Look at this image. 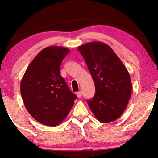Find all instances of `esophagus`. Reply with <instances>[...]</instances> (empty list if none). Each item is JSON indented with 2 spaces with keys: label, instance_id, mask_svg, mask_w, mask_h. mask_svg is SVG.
Instances as JSON below:
<instances>
[{
  "label": "esophagus",
  "instance_id": "34e87169",
  "mask_svg": "<svg viewBox=\"0 0 158 158\" xmlns=\"http://www.w3.org/2000/svg\"><path fill=\"white\" fill-rule=\"evenodd\" d=\"M76 95H77V96L78 97V98H81V97L82 96V91H81V90H80V91L77 92Z\"/></svg>",
  "mask_w": 158,
  "mask_h": 158
}]
</instances>
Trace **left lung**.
I'll use <instances>...</instances> for the list:
<instances>
[{
    "instance_id": "obj_1",
    "label": "left lung",
    "mask_w": 158,
    "mask_h": 158,
    "mask_svg": "<svg viewBox=\"0 0 158 158\" xmlns=\"http://www.w3.org/2000/svg\"><path fill=\"white\" fill-rule=\"evenodd\" d=\"M77 49L85 60L96 88L95 96L88 104L98 122H114L124 113L131 97L128 70L105 43L88 42Z\"/></svg>"
}]
</instances>
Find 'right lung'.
Masks as SVG:
<instances>
[{"mask_svg":"<svg viewBox=\"0 0 158 158\" xmlns=\"http://www.w3.org/2000/svg\"><path fill=\"white\" fill-rule=\"evenodd\" d=\"M69 52L65 47H46L34 58L21 80L26 109L34 119L47 126L60 124L77 98L60 73L62 60Z\"/></svg>","mask_w":158,"mask_h":158,"instance_id":"add662e5","label":"right lung"}]
</instances>
